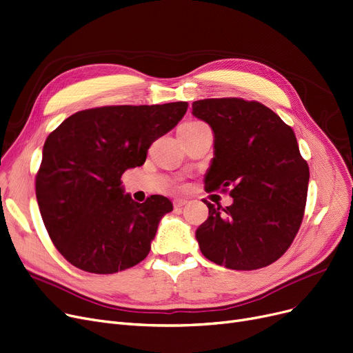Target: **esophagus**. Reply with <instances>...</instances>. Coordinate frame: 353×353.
Returning a JSON list of instances; mask_svg holds the SVG:
<instances>
[{"mask_svg":"<svg viewBox=\"0 0 353 353\" xmlns=\"http://www.w3.org/2000/svg\"><path fill=\"white\" fill-rule=\"evenodd\" d=\"M173 205H174V208H183L185 205H188V201L186 199H174Z\"/></svg>","mask_w":353,"mask_h":353,"instance_id":"obj_1","label":"esophagus"}]
</instances>
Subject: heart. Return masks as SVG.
Wrapping results in <instances>:
<instances>
[{"instance_id": "1", "label": "heart", "mask_w": 353, "mask_h": 353, "mask_svg": "<svg viewBox=\"0 0 353 353\" xmlns=\"http://www.w3.org/2000/svg\"><path fill=\"white\" fill-rule=\"evenodd\" d=\"M189 124H196V121L194 122H188V124H185V125H189Z\"/></svg>"}]
</instances>
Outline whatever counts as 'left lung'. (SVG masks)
I'll list each match as a JSON object with an SVG mask.
<instances>
[{"label":"left lung","instance_id":"8db88e82","mask_svg":"<svg viewBox=\"0 0 353 353\" xmlns=\"http://www.w3.org/2000/svg\"><path fill=\"white\" fill-rule=\"evenodd\" d=\"M192 114L214 135L205 188L234 199L226 208L203 201L209 216L196 231L202 254L239 271L272 264L293 243L307 199L310 172L294 131L265 105L242 98L194 101Z\"/></svg>","mask_w":353,"mask_h":353}]
</instances>
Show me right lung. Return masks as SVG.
I'll use <instances>...</instances> for the list:
<instances>
[{"label": "right lung", "mask_w": 353, "mask_h": 353, "mask_svg": "<svg viewBox=\"0 0 353 353\" xmlns=\"http://www.w3.org/2000/svg\"><path fill=\"white\" fill-rule=\"evenodd\" d=\"M188 102L110 105L79 111L49 134L36 197L57 251L76 268L114 274L141 263L172 202L124 194L121 176L145 163L150 145L173 130Z\"/></svg>", "instance_id": "add662e5"}]
</instances>
